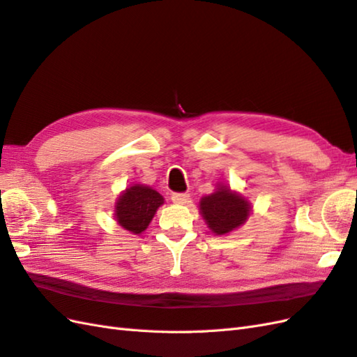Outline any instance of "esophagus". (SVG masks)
I'll use <instances>...</instances> for the list:
<instances>
[{
	"instance_id": "34e87169",
	"label": "esophagus",
	"mask_w": 357,
	"mask_h": 357,
	"mask_svg": "<svg viewBox=\"0 0 357 357\" xmlns=\"http://www.w3.org/2000/svg\"><path fill=\"white\" fill-rule=\"evenodd\" d=\"M172 202L176 205H187L190 202V195L188 193H173Z\"/></svg>"
}]
</instances>
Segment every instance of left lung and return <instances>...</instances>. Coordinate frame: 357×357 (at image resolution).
I'll return each instance as SVG.
<instances>
[{"label":"left lung","instance_id":"left-lung-1","mask_svg":"<svg viewBox=\"0 0 357 357\" xmlns=\"http://www.w3.org/2000/svg\"><path fill=\"white\" fill-rule=\"evenodd\" d=\"M199 211L214 235H227L248 222L252 204L240 191L218 182L211 195L200 199Z\"/></svg>","mask_w":357,"mask_h":357}]
</instances>
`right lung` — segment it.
I'll list each match as a JSON object with an SVG mask.
<instances>
[{"label": "right lung", "mask_w": 357, "mask_h": 357, "mask_svg": "<svg viewBox=\"0 0 357 357\" xmlns=\"http://www.w3.org/2000/svg\"><path fill=\"white\" fill-rule=\"evenodd\" d=\"M164 204V197L149 185H128L114 202V220L122 229L140 235Z\"/></svg>", "instance_id": "1"}]
</instances>
